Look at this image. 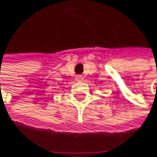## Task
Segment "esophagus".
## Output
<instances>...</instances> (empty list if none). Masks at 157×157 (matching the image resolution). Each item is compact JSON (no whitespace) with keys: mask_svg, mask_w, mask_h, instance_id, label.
<instances>
[{"mask_svg":"<svg viewBox=\"0 0 157 157\" xmlns=\"http://www.w3.org/2000/svg\"><path fill=\"white\" fill-rule=\"evenodd\" d=\"M75 80H76L77 82H82V81L83 80V77H82V75H76V77H75Z\"/></svg>","mask_w":157,"mask_h":157,"instance_id":"34e87169","label":"esophagus"}]
</instances>
